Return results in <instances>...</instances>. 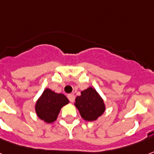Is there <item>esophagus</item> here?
Segmentation results:
<instances>
[{
    "label": "esophagus",
    "instance_id": "obj_1",
    "mask_svg": "<svg viewBox=\"0 0 154 154\" xmlns=\"http://www.w3.org/2000/svg\"><path fill=\"white\" fill-rule=\"evenodd\" d=\"M68 98H69V101H70L71 103H72V102H73L75 99V96L73 95V94H69V95H68Z\"/></svg>",
    "mask_w": 154,
    "mask_h": 154
}]
</instances>
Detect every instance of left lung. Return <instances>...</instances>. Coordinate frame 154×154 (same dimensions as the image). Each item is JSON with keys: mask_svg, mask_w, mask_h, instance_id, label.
<instances>
[{"mask_svg": "<svg viewBox=\"0 0 154 154\" xmlns=\"http://www.w3.org/2000/svg\"><path fill=\"white\" fill-rule=\"evenodd\" d=\"M74 105L85 121H95L106 111L104 100L91 86L82 90L81 95L75 98Z\"/></svg>", "mask_w": 154, "mask_h": 154, "instance_id": "8db88e82", "label": "left lung"}]
</instances>
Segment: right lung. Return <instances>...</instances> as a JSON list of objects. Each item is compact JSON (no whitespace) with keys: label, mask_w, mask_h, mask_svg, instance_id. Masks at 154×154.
Masks as SVG:
<instances>
[{"label":"right lung","mask_w":154,"mask_h":154,"mask_svg":"<svg viewBox=\"0 0 154 154\" xmlns=\"http://www.w3.org/2000/svg\"><path fill=\"white\" fill-rule=\"evenodd\" d=\"M69 103V99L63 94H58L47 88L36 101L35 113L41 120L51 124L56 120L60 109Z\"/></svg>","instance_id":"obj_1"}]
</instances>
